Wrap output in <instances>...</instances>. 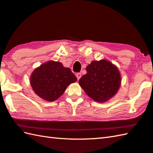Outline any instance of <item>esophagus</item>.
Masks as SVG:
<instances>
[{
	"instance_id": "1",
	"label": "esophagus",
	"mask_w": 153,
	"mask_h": 153,
	"mask_svg": "<svg viewBox=\"0 0 153 153\" xmlns=\"http://www.w3.org/2000/svg\"><path fill=\"white\" fill-rule=\"evenodd\" d=\"M76 77H77V79H79L80 77H82V74H81V73H77L76 74Z\"/></svg>"
}]
</instances>
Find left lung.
<instances>
[{
	"label": "left lung",
	"mask_w": 153,
	"mask_h": 153,
	"mask_svg": "<svg viewBox=\"0 0 153 153\" xmlns=\"http://www.w3.org/2000/svg\"><path fill=\"white\" fill-rule=\"evenodd\" d=\"M87 74L79 80L85 94L97 102H105L114 96L120 87L121 77L118 68L105 59L92 61Z\"/></svg>",
	"instance_id": "8db88e82"
}]
</instances>
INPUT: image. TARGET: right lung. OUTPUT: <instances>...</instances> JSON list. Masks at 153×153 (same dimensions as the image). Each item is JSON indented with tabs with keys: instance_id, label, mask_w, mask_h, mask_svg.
Segmentation results:
<instances>
[{
	"instance_id": "right-lung-1",
	"label": "right lung",
	"mask_w": 153,
	"mask_h": 153,
	"mask_svg": "<svg viewBox=\"0 0 153 153\" xmlns=\"http://www.w3.org/2000/svg\"><path fill=\"white\" fill-rule=\"evenodd\" d=\"M30 80L38 96L47 101H53L77 79L70 69L63 66L62 63L48 61L35 69Z\"/></svg>"
}]
</instances>
